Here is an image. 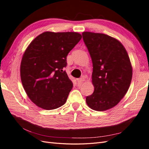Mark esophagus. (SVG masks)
Instances as JSON below:
<instances>
[{
    "instance_id": "1",
    "label": "esophagus",
    "mask_w": 149,
    "mask_h": 149,
    "mask_svg": "<svg viewBox=\"0 0 149 149\" xmlns=\"http://www.w3.org/2000/svg\"><path fill=\"white\" fill-rule=\"evenodd\" d=\"M84 81H85V79L84 78H81L77 79V81L78 83H82Z\"/></svg>"
}]
</instances>
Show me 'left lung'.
<instances>
[{"instance_id": "obj_1", "label": "left lung", "mask_w": 149, "mask_h": 149, "mask_svg": "<svg viewBox=\"0 0 149 149\" xmlns=\"http://www.w3.org/2000/svg\"><path fill=\"white\" fill-rule=\"evenodd\" d=\"M82 35L92 59L94 87L86 101L91 109L104 111L116 106L127 93L132 77L131 63L123 45L116 38L90 31Z\"/></svg>"}]
</instances>
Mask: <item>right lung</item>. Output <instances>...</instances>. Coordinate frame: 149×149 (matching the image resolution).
Instances as JSON below:
<instances>
[{"mask_svg": "<svg viewBox=\"0 0 149 149\" xmlns=\"http://www.w3.org/2000/svg\"><path fill=\"white\" fill-rule=\"evenodd\" d=\"M82 36L77 32L45 31L33 39L22 58L20 78L30 100L46 110L65 104L73 83L63 68Z\"/></svg>", "mask_w": 149, "mask_h": 149, "instance_id": "1", "label": "right lung"}]
</instances>
